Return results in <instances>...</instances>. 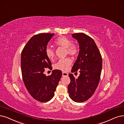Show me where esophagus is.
Listing matches in <instances>:
<instances>
[{"label":"esophagus","instance_id":"esophagus-1","mask_svg":"<svg viewBox=\"0 0 124 124\" xmlns=\"http://www.w3.org/2000/svg\"><path fill=\"white\" fill-rule=\"evenodd\" d=\"M62 77L64 76H68V73L67 72H63L62 73Z\"/></svg>","mask_w":124,"mask_h":124}]
</instances>
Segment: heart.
Segmentation results:
<instances>
[{
    "mask_svg": "<svg viewBox=\"0 0 124 124\" xmlns=\"http://www.w3.org/2000/svg\"><path fill=\"white\" fill-rule=\"evenodd\" d=\"M54 44L56 46L62 47L66 48L67 53L69 55L75 56L77 55L78 50L76 45L71 44V41L69 39L62 37L57 39ZM46 56L50 60H52L54 57V51L50 48L47 47L45 50ZM72 64V61L70 58H66L61 59L54 65V68L56 70L63 71H67Z\"/></svg>",
    "mask_w": 124,
    "mask_h": 124,
    "instance_id": "1",
    "label": "heart"
}]
</instances>
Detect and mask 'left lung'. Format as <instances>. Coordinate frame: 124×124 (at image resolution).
Segmentation results:
<instances>
[{
    "mask_svg": "<svg viewBox=\"0 0 124 124\" xmlns=\"http://www.w3.org/2000/svg\"><path fill=\"white\" fill-rule=\"evenodd\" d=\"M79 45L77 58L72 72H80L78 78L69 74L71 82L68 85L69 97L74 102L80 103L90 99L95 93L100 80L102 59L93 39L83 33H73Z\"/></svg>",
    "mask_w": 124,
    "mask_h": 124,
    "instance_id": "1",
    "label": "left lung"
}]
</instances>
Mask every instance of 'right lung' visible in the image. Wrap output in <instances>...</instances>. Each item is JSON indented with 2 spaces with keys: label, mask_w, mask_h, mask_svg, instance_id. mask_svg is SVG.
I'll return each mask as SVG.
<instances>
[{
  "label": "right lung",
  "mask_w": 124,
  "mask_h": 124,
  "mask_svg": "<svg viewBox=\"0 0 124 124\" xmlns=\"http://www.w3.org/2000/svg\"><path fill=\"white\" fill-rule=\"evenodd\" d=\"M54 33H39L28 41L21 53V67L23 80L30 95L37 101L46 102L54 97L62 76L61 70H54L50 76L44 73L45 68L52 69L46 56L47 45Z\"/></svg>",
  "instance_id": "right-lung-1"
}]
</instances>
